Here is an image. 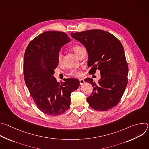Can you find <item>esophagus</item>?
<instances>
[{
    "label": "esophagus",
    "mask_w": 149,
    "mask_h": 149,
    "mask_svg": "<svg viewBox=\"0 0 149 149\" xmlns=\"http://www.w3.org/2000/svg\"><path fill=\"white\" fill-rule=\"evenodd\" d=\"M79 84L80 85H82L85 82V81H84V80L83 79H79Z\"/></svg>",
    "instance_id": "34e87169"
}]
</instances>
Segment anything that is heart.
Here are the masks:
<instances>
[{"label": "heart", "instance_id": "obj_1", "mask_svg": "<svg viewBox=\"0 0 149 149\" xmlns=\"http://www.w3.org/2000/svg\"><path fill=\"white\" fill-rule=\"evenodd\" d=\"M82 47L79 46V45H74L72 48V49L73 50V51L75 52V54L76 55L78 54L79 51L80 50V49H81ZM62 55L61 53H59L58 54V56H57V61L58 63H61L62 62ZM68 75L69 76L72 77H81L83 75V72L80 69H74V70H71V71H70V72H68Z\"/></svg>", "mask_w": 149, "mask_h": 149}]
</instances>
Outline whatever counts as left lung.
Segmentation results:
<instances>
[{"instance_id": "8db88e82", "label": "left lung", "mask_w": 149, "mask_h": 149, "mask_svg": "<svg viewBox=\"0 0 149 149\" xmlns=\"http://www.w3.org/2000/svg\"><path fill=\"white\" fill-rule=\"evenodd\" d=\"M72 38L86 48L88 55L89 73L100 71L98 83L93 78L84 81L90 82L93 91L87 100L95 110L105 111L120 102L128 82L129 68L123 47L120 41L109 32L92 29L72 33Z\"/></svg>"}]
</instances>
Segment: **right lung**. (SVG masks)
<instances>
[{"instance_id":"obj_1","label":"right lung","mask_w":149,"mask_h":149,"mask_svg":"<svg viewBox=\"0 0 149 149\" xmlns=\"http://www.w3.org/2000/svg\"><path fill=\"white\" fill-rule=\"evenodd\" d=\"M70 41L67 33L47 31L32 39L28 44L24 59V79L30 94L42 113L59 116L70 107L71 94L76 90L77 79H63L58 82L52 75L57 67L59 51Z\"/></svg>"}]
</instances>
